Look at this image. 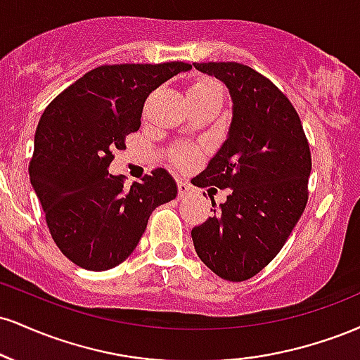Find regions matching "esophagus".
<instances>
[{
	"label": "esophagus",
	"mask_w": 360,
	"mask_h": 360,
	"mask_svg": "<svg viewBox=\"0 0 360 360\" xmlns=\"http://www.w3.org/2000/svg\"><path fill=\"white\" fill-rule=\"evenodd\" d=\"M177 189H179V196H181V198L188 196V194H191V193L194 191V188H193V186L189 184L188 181H184V179L177 181Z\"/></svg>",
	"instance_id": "obj_1"
}]
</instances>
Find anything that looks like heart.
Segmentation results:
<instances>
[{
	"label": "heart",
	"mask_w": 360,
	"mask_h": 360,
	"mask_svg": "<svg viewBox=\"0 0 360 360\" xmlns=\"http://www.w3.org/2000/svg\"><path fill=\"white\" fill-rule=\"evenodd\" d=\"M214 93H221L220 84L213 79H198L196 82H193L188 89V98L189 100H194V98H201V96H208V94H214ZM189 160V155H181L179 162L184 164Z\"/></svg>",
	"instance_id": "heart-1"
}]
</instances>
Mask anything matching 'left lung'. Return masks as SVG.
<instances>
[{
	"label": "left lung",
	"mask_w": 360,
	"mask_h": 360,
	"mask_svg": "<svg viewBox=\"0 0 360 360\" xmlns=\"http://www.w3.org/2000/svg\"><path fill=\"white\" fill-rule=\"evenodd\" d=\"M232 98L226 140L194 186L230 189L213 217L194 226L198 257L226 281H245L271 262L308 201L311 154L295 106L262 74L238 62H194ZM210 191V189H208Z\"/></svg>",
	"instance_id": "obj_1"
}]
</instances>
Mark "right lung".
Masks as SVG:
<instances>
[{
	"mask_svg": "<svg viewBox=\"0 0 360 360\" xmlns=\"http://www.w3.org/2000/svg\"><path fill=\"white\" fill-rule=\"evenodd\" d=\"M189 69L186 62L101 65L45 108L35 131L30 183L53 242L82 269L122 264L152 212L177 196L166 169L127 189L108 167L113 152L125 148L127 135L139 130L148 94Z\"/></svg>",
	"mask_w": 360,
	"mask_h": 360,
	"instance_id": "right-lung-1",
	"label": "right lung"
}]
</instances>
